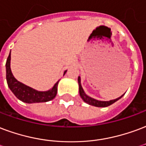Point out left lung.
Masks as SVG:
<instances>
[{"label":"left lung","mask_w":146,"mask_h":146,"mask_svg":"<svg viewBox=\"0 0 146 146\" xmlns=\"http://www.w3.org/2000/svg\"><path fill=\"white\" fill-rule=\"evenodd\" d=\"M78 84H79V92H80V96L81 97V98L83 99L85 103L88 104L90 105H92V106L94 107H98V108H105V107L110 106L112 104H114V102H116L117 100L121 99L122 98L123 96L125 95V94L123 95H121L119 98H116L114 100H108V101H103V100H96L94 98H90V96L86 94V93L84 92V89L82 87L81 85V79H80V76H78Z\"/></svg>","instance_id":"obj_1"}]
</instances>
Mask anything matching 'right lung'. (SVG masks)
I'll return each instance as SVG.
<instances>
[{"label": "right lung", "mask_w": 146, "mask_h": 146, "mask_svg": "<svg viewBox=\"0 0 146 146\" xmlns=\"http://www.w3.org/2000/svg\"><path fill=\"white\" fill-rule=\"evenodd\" d=\"M6 79L10 90L18 99L27 104L42 103L52 100L57 94V87L59 81H57L51 89L46 91H39L18 81L12 74L11 70V52L6 62ZM67 70H65L63 75Z\"/></svg>", "instance_id": "right-lung-1"}]
</instances>
